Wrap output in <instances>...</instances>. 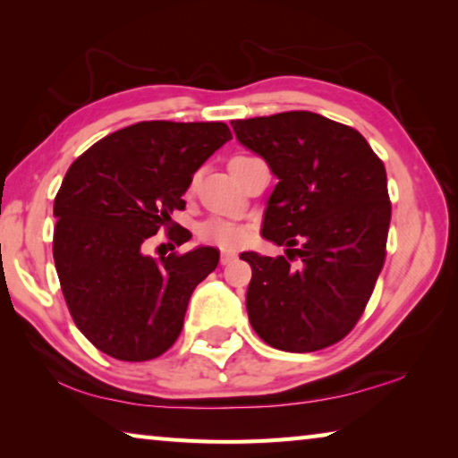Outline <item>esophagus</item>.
Segmentation results:
<instances>
[{"mask_svg":"<svg viewBox=\"0 0 458 458\" xmlns=\"http://www.w3.org/2000/svg\"><path fill=\"white\" fill-rule=\"evenodd\" d=\"M236 257H234V254H232V252H222L220 254V265H230V262L232 260H234Z\"/></svg>","mask_w":458,"mask_h":458,"instance_id":"1","label":"esophagus"}]
</instances>
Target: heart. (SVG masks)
<instances>
[{
  "label": "heart",
  "mask_w": 458,
  "mask_h": 458,
  "mask_svg": "<svg viewBox=\"0 0 458 458\" xmlns=\"http://www.w3.org/2000/svg\"><path fill=\"white\" fill-rule=\"evenodd\" d=\"M198 234L204 242L222 246V248H238L248 240L246 226L232 220H224V218H210L201 222L198 228Z\"/></svg>",
  "instance_id": "heart-1"
}]
</instances>
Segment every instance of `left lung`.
I'll use <instances>...</instances> for the list:
<instances>
[{
  "label": "left lung",
  "instance_id": "obj_1",
  "mask_svg": "<svg viewBox=\"0 0 458 458\" xmlns=\"http://www.w3.org/2000/svg\"><path fill=\"white\" fill-rule=\"evenodd\" d=\"M232 129L278 177L262 236L289 246L276 259L242 254L252 329L283 352L337 344L366 311L386 260L392 201L382 159L360 131L311 111L238 119Z\"/></svg>",
  "mask_w": 458,
  "mask_h": 458
}]
</instances>
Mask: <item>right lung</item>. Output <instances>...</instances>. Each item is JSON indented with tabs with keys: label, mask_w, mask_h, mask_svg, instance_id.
<instances>
[{
	"label": "right lung",
	"mask_w": 458,
	"mask_h": 458,
	"mask_svg": "<svg viewBox=\"0 0 458 458\" xmlns=\"http://www.w3.org/2000/svg\"><path fill=\"white\" fill-rule=\"evenodd\" d=\"M232 139L226 123L141 121L100 139L68 167L54 199L52 252L76 327L121 361L159 358L175 344L216 248L151 259L164 227L175 250L191 238L172 222L196 169Z\"/></svg>",
	"instance_id": "add662e5"
}]
</instances>
